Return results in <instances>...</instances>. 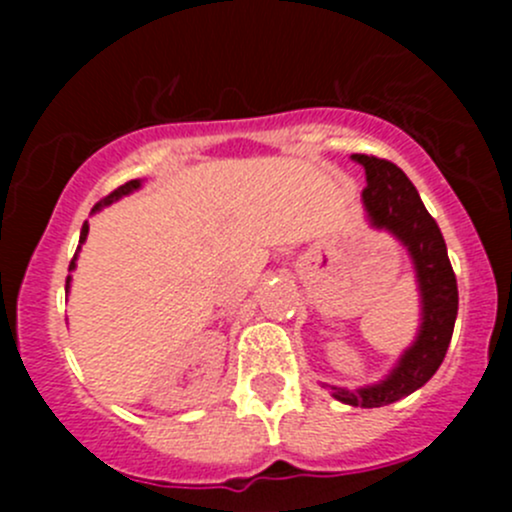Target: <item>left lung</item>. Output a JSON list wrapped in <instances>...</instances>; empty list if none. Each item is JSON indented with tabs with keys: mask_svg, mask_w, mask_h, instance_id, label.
Returning a JSON list of instances; mask_svg holds the SVG:
<instances>
[{
	"mask_svg": "<svg viewBox=\"0 0 512 512\" xmlns=\"http://www.w3.org/2000/svg\"><path fill=\"white\" fill-rule=\"evenodd\" d=\"M352 160L366 173V188L361 190L366 220L376 230L394 235L406 247L416 272L418 299H421V324L416 339L411 347L404 349L384 379L359 389L324 384L342 404L379 409L414 394L438 371L456 324L458 285L441 230L428 215L421 195L404 170L384 158L361 156V153L352 156Z\"/></svg>",
	"mask_w": 512,
	"mask_h": 512,
	"instance_id": "8db88e82",
	"label": "left lung"
}]
</instances>
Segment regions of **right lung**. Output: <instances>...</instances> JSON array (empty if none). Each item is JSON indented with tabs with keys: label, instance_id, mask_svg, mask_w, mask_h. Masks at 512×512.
Masks as SVG:
<instances>
[{
	"label": "right lung",
	"instance_id": "right-lung-1",
	"mask_svg": "<svg viewBox=\"0 0 512 512\" xmlns=\"http://www.w3.org/2000/svg\"><path fill=\"white\" fill-rule=\"evenodd\" d=\"M141 185H143V180H128L126 185H121V188H116V190H113L111 195H106V198H103L101 203H96V205H94V210H91V215H94V213H101V210L106 208V205H111V203H116V200L126 198V195L136 193V190L141 188ZM86 237H89V223H84V227H81V237H79V250H81V245H84V242H86ZM79 250H76L74 260H71V265H69V272H74V270H76V257H79ZM69 287H71V275L66 277V292H69Z\"/></svg>",
	"mask_w": 512,
	"mask_h": 512
}]
</instances>
